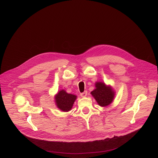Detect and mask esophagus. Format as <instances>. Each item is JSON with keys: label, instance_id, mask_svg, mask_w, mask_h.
Masks as SVG:
<instances>
[{"label": "esophagus", "instance_id": "esophagus-1", "mask_svg": "<svg viewBox=\"0 0 158 158\" xmlns=\"http://www.w3.org/2000/svg\"><path fill=\"white\" fill-rule=\"evenodd\" d=\"M87 94H88V92H87L86 90H85V91H84L83 92L81 93V94H80V95H81L82 97H86V96L87 95Z\"/></svg>", "mask_w": 158, "mask_h": 158}]
</instances>
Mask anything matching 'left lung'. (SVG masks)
Returning <instances> with one entry per match:
<instances>
[{
    "mask_svg": "<svg viewBox=\"0 0 158 158\" xmlns=\"http://www.w3.org/2000/svg\"><path fill=\"white\" fill-rule=\"evenodd\" d=\"M95 89L90 92L99 106L106 107L110 105L114 99L115 92L110 85H106L102 81L95 83Z\"/></svg>",
    "mask_w": 158,
    "mask_h": 158,
    "instance_id": "obj_1",
    "label": "left lung"
}]
</instances>
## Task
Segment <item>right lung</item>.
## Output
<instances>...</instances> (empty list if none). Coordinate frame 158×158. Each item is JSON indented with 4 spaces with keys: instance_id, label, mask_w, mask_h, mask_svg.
Here are the masks:
<instances>
[{
    "instance_id": "add662e5",
    "label": "right lung",
    "mask_w": 158,
    "mask_h": 158,
    "mask_svg": "<svg viewBox=\"0 0 158 158\" xmlns=\"http://www.w3.org/2000/svg\"><path fill=\"white\" fill-rule=\"evenodd\" d=\"M54 98L57 108L63 112H68L72 108L77 96L68 94L66 90L62 89L58 92Z\"/></svg>"
}]
</instances>
